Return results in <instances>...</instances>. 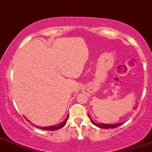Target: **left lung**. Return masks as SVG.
<instances>
[{
	"label": "left lung",
	"mask_w": 152,
	"mask_h": 152,
	"mask_svg": "<svg viewBox=\"0 0 152 152\" xmlns=\"http://www.w3.org/2000/svg\"><path fill=\"white\" fill-rule=\"evenodd\" d=\"M89 119H90L91 122H92L93 125H96V126L99 127V128H115V127H117V126H119V125H121L122 124V123H116V124L99 123V124H98V123H95V122H93V121L91 119L90 117H89Z\"/></svg>",
	"instance_id": "8db88e82"
}]
</instances>
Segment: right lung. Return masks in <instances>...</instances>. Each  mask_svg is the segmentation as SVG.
<instances>
[{
	"instance_id": "obj_1",
	"label": "right lung",
	"mask_w": 152,
	"mask_h": 152,
	"mask_svg": "<svg viewBox=\"0 0 152 152\" xmlns=\"http://www.w3.org/2000/svg\"><path fill=\"white\" fill-rule=\"evenodd\" d=\"M68 118H69V115H67V117L66 118V119H65V121L63 122H62L61 124H59V125H51V126H48V127H39V126H36L37 127V128H41V129H43V130H48V131H55V130H58L60 129V128H63V126H64L66 124V122H67L68 120ZM26 118V117H25ZM26 120L28 121V119L27 118H26Z\"/></svg>"
}]
</instances>
